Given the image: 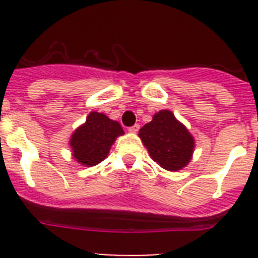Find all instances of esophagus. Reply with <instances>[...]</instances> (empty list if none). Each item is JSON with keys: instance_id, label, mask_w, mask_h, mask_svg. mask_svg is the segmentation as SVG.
<instances>
[{"instance_id": "obj_1", "label": "esophagus", "mask_w": 258, "mask_h": 258, "mask_svg": "<svg viewBox=\"0 0 258 258\" xmlns=\"http://www.w3.org/2000/svg\"><path fill=\"white\" fill-rule=\"evenodd\" d=\"M127 131L131 132V133H137V132L140 131V124H136V125H133V126H131V127H129V129H127Z\"/></svg>"}]
</instances>
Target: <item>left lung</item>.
I'll use <instances>...</instances> for the list:
<instances>
[{"mask_svg": "<svg viewBox=\"0 0 258 258\" xmlns=\"http://www.w3.org/2000/svg\"><path fill=\"white\" fill-rule=\"evenodd\" d=\"M138 136L150 156L164 169L179 170L191 160L195 146L192 136L168 109L155 113Z\"/></svg>", "mask_w": 258, "mask_h": 258, "instance_id": "1", "label": "left lung"}]
</instances>
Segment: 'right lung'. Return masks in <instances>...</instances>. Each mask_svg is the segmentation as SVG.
<instances>
[{
  "label": "right lung",
  "mask_w": 258,
  "mask_h": 258,
  "mask_svg": "<svg viewBox=\"0 0 258 258\" xmlns=\"http://www.w3.org/2000/svg\"><path fill=\"white\" fill-rule=\"evenodd\" d=\"M121 125L106 115L90 112L86 122L75 131L71 138L74 156L80 164L93 166L103 161L118 136H122Z\"/></svg>",
  "instance_id": "right-lung-1"
}]
</instances>
